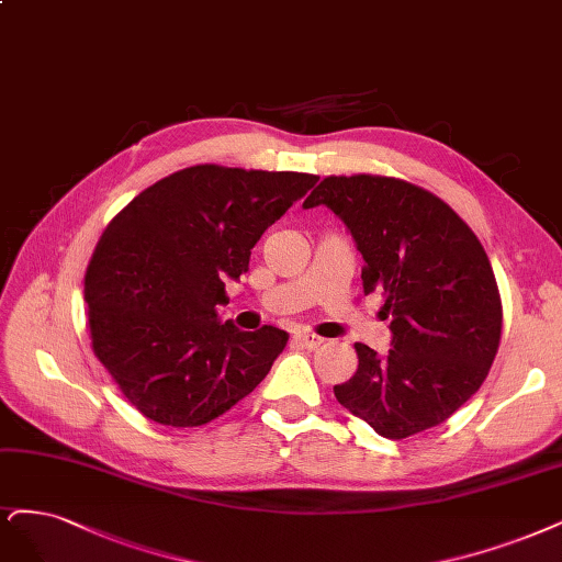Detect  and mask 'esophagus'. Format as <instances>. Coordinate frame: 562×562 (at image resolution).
<instances>
[{
  "label": "esophagus",
  "instance_id": "obj_1",
  "mask_svg": "<svg viewBox=\"0 0 562 562\" xmlns=\"http://www.w3.org/2000/svg\"><path fill=\"white\" fill-rule=\"evenodd\" d=\"M293 339H295V344L308 348V351H314V348H318V346L323 344V339L316 337V335H312V333H297Z\"/></svg>",
  "mask_w": 562,
  "mask_h": 562
}]
</instances>
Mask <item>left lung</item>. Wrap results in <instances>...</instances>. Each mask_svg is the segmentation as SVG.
<instances>
[{"instance_id":"1","label":"left lung","mask_w":562,"mask_h":562,"mask_svg":"<svg viewBox=\"0 0 562 562\" xmlns=\"http://www.w3.org/2000/svg\"><path fill=\"white\" fill-rule=\"evenodd\" d=\"M325 204L364 260V293L381 290L391 318L389 353L356 344L358 372L335 385L337 402L385 439L447 420L488 376L502 333L491 260L456 211L414 183L327 177L304 200Z\"/></svg>"}]
</instances>
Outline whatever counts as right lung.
<instances>
[{"mask_svg": "<svg viewBox=\"0 0 562 562\" xmlns=\"http://www.w3.org/2000/svg\"><path fill=\"white\" fill-rule=\"evenodd\" d=\"M300 171L198 165L139 192L97 244L86 272L92 351L146 418L204 425L272 370L288 333L216 314L225 281L248 272L262 232L316 186Z\"/></svg>", "mask_w": 562, "mask_h": 562, "instance_id": "1", "label": "right lung"}]
</instances>
